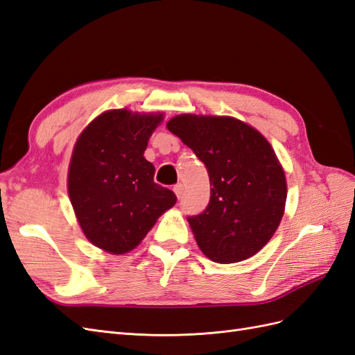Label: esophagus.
<instances>
[{
	"mask_svg": "<svg viewBox=\"0 0 355 355\" xmlns=\"http://www.w3.org/2000/svg\"><path fill=\"white\" fill-rule=\"evenodd\" d=\"M173 191H175L176 197H178V198H180V197H182V194H184V185H182V184H178V185H175Z\"/></svg>",
	"mask_w": 355,
	"mask_h": 355,
	"instance_id": "34e87169",
	"label": "esophagus"
}]
</instances>
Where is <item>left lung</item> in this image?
<instances>
[{"instance_id":"1","label":"left lung","mask_w":355,"mask_h":355,"mask_svg":"<svg viewBox=\"0 0 355 355\" xmlns=\"http://www.w3.org/2000/svg\"><path fill=\"white\" fill-rule=\"evenodd\" d=\"M167 128L209 173V206L188 218L200 250L218 263L249 259L271 240L284 214L287 182L271 144L234 116L180 114Z\"/></svg>"}]
</instances>
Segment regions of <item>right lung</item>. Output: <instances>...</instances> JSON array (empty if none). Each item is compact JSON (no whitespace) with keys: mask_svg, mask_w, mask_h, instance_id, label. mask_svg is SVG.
<instances>
[{"mask_svg":"<svg viewBox=\"0 0 355 355\" xmlns=\"http://www.w3.org/2000/svg\"><path fill=\"white\" fill-rule=\"evenodd\" d=\"M163 120L161 112L111 110L96 116L75 142L69 200L85 239L105 252L133 250L176 204L173 191L155 184V168L144 157Z\"/></svg>","mask_w":355,"mask_h":355,"instance_id":"1","label":"right lung"}]
</instances>
